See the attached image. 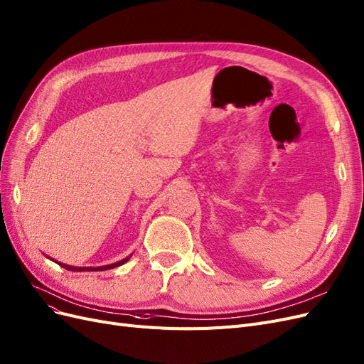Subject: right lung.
<instances>
[{
  "label": "right lung",
  "instance_id": "1",
  "mask_svg": "<svg viewBox=\"0 0 364 364\" xmlns=\"http://www.w3.org/2000/svg\"><path fill=\"white\" fill-rule=\"evenodd\" d=\"M128 260H129V257L123 259V260H120V262H116V263H111V265H105V267H97V268H80V267H69V265H65V263H58V265H60V267H63V268L69 269V271H105V269H111V268L120 267V265H123L124 262H128Z\"/></svg>",
  "mask_w": 364,
  "mask_h": 364
}]
</instances>
